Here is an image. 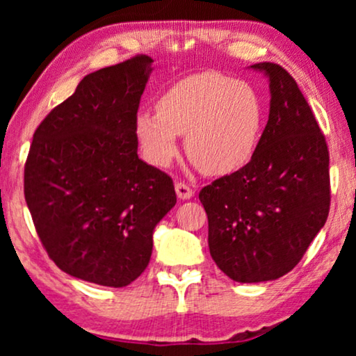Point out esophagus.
Instances as JSON below:
<instances>
[{"label":"esophagus","mask_w":356,"mask_h":356,"mask_svg":"<svg viewBox=\"0 0 356 356\" xmlns=\"http://www.w3.org/2000/svg\"><path fill=\"white\" fill-rule=\"evenodd\" d=\"M175 189H177V194H178L179 199H189V197L194 196L193 188L188 186V184L183 183V181H178L177 184H175Z\"/></svg>","instance_id":"1"}]
</instances>
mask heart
<instances>
[{
  "mask_svg": "<svg viewBox=\"0 0 356 356\" xmlns=\"http://www.w3.org/2000/svg\"><path fill=\"white\" fill-rule=\"evenodd\" d=\"M264 118V104L250 84L220 72H199L170 87L157 111H139L134 129L144 157L155 167L172 163L178 134H186L193 162L204 173L227 175L252 159Z\"/></svg>",
  "mask_w": 356,
  "mask_h": 356,
  "instance_id": "obj_1",
  "label": "heart"
}]
</instances>
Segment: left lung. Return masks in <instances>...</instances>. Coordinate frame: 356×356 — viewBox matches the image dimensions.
<instances>
[{"instance_id": "left-lung-1", "label": "left lung", "mask_w": 356, "mask_h": 356, "mask_svg": "<svg viewBox=\"0 0 356 356\" xmlns=\"http://www.w3.org/2000/svg\"><path fill=\"white\" fill-rule=\"evenodd\" d=\"M252 70L269 77V121L245 167L199 193L209 220V251L241 284L289 274L324 227L330 207L329 150L313 110L289 71L275 63Z\"/></svg>"}]
</instances>
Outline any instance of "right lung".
<instances>
[{
  "label": "right lung",
  "mask_w": 356,
  "mask_h": 356,
  "mask_svg": "<svg viewBox=\"0 0 356 356\" xmlns=\"http://www.w3.org/2000/svg\"><path fill=\"white\" fill-rule=\"evenodd\" d=\"M136 55L87 74L38 124L24 167L37 235L63 272L104 286L138 279L177 204L173 179L138 157L134 121L152 71Z\"/></svg>",
  "instance_id": "1"
}]
</instances>
